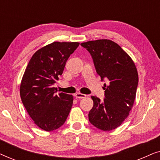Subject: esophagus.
<instances>
[{
	"label": "esophagus",
	"instance_id": "1",
	"mask_svg": "<svg viewBox=\"0 0 160 160\" xmlns=\"http://www.w3.org/2000/svg\"><path fill=\"white\" fill-rule=\"evenodd\" d=\"M75 97L76 98H79V99H82V98H85L87 97L86 95H84V94H82V93H76L75 95Z\"/></svg>",
	"mask_w": 160,
	"mask_h": 160
}]
</instances>
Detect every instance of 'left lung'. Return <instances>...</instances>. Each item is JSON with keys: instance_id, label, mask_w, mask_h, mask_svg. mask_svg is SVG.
Returning a JSON list of instances; mask_svg holds the SVG:
<instances>
[{"instance_id": "left-lung-1", "label": "left lung", "mask_w": 160, "mask_h": 160, "mask_svg": "<svg viewBox=\"0 0 160 160\" xmlns=\"http://www.w3.org/2000/svg\"><path fill=\"white\" fill-rule=\"evenodd\" d=\"M93 59L96 71L104 84L105 98L92 96L93 107L89 113L90 123L100 130L111 131L128 117L136 96L138 74L134 62L114 41L99 39L81 43Z\"/></svg>"}]
</instances>
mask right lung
I'll list each match as a JSON object with an SVG mask.
<instances>
[{
  "label": "right lung",
  "mask_w": 160,
  "mask_h": 160,
  "mask_svg": "<svg viewBox=\"0 0 160 160\" xmlns=\"http://www.w3.org/2000/svg\"><path fill=\"white\" fill-rule=\"evenodd\" d=\"M78 45V42L55 41L41 48L24 73L19 87L22 102L34 123L45 131L60 128L71 109L73 96L63 92L57 95L54 84Z\"/></svg>",
  "instance_id": "add662e5"
}]
</instances>
